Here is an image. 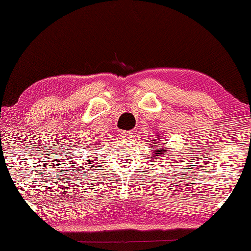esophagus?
Returning <instances> with one entry per match:
<instances>
[{"mask_svg": "<svg viewBox=\"0 0 251 251\" xmlns=\"http://www.w3.org/2000/svg\"><path fill=\"white\" fill-rule=\"evenodd\" d=\"M132 132H129V131H122L120 132V137L122 138H124V139H131V137H132Z\"/></svg>", "mask_w": 251, "mask_h": 251, "instance_id": "34e87169", "label": "esophagus"}]
</instances>
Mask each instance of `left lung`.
Here are the masks:
<instances>
[{
	"instance_id": "8db88e82",
	"label": "left lung",
	"mask_w": 251,
	"mask_h": 251,
	"mask_svg": "<svg viewBox=\"0 0 251 251\" xmlns=\"http://www.w3.org/2000/svg\"><path fill=\"white\" fill-rule=\"evenodd\" d=\"M159 143H160V138L158 137V139H153V140H151V143H149V144L151 145V147H152L151 150H153L152 151L153 155L161 158V156H164L165 153L167 152V149H166V147L160 146L161 144H159Z\"/></svg>"
}]
</instances>
